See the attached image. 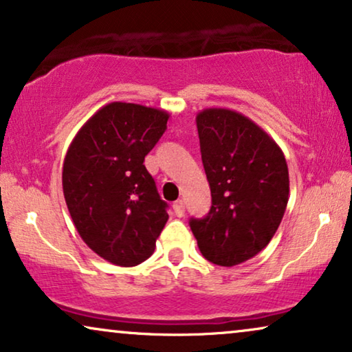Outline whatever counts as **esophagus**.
I'll return each instance as SVG.
<instances>
[{
    "mask_svg": "<svg viewBox=\"0 0 352 352\" xmlns=\"http://www.w3.org/2000/svg\"><path fill=\"white\" fill-rule=\"evenodd\" d=\"M173 212H175L177 217H182V215L185 214V203L184 199H179L173 203Z\"/></svg>",
    "mask_w": 352,
    "mask_h": 352,
    "instance_id": "obj_1",
    "label": "esophagus"
}]
</instances>
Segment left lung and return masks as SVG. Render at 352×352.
I'll return each mask as SVG.
<instances>
[{
	"label": "left lung",
	"instance_id": "left-lung-1",
	"mask_svg": "<svg viewBox=\"0 0 352 352\" xmlns=\"http://www.w3.org/2000/svg\"><path fill=\"white\" fill-rule=\"evenodd\" d=\"M201 159L212 206L191 219L206 259L232 267L269 245L288 204L287 159L277 143L246 116L209 107L196 116Z\"/></svg>",
	"mask_w": 352,
	"mask_h": 352
}]
</instances>
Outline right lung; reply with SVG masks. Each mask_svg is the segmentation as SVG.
<instances>
[{"mask_svg":"<svg viewBox=\"0 0 352 352\" xmlns=\"http://www.w3.org/2000/svg\"><path fill=\"white\" fill-rule=\"evenodd\" d=\"M167 120L162 109L109 102L78 130L64 157L63 191L72 222L87 246L111 264L146 261L168 219L143 164Z\"/></svg>","mask_w":352,"mask_h":352,"instance_id":"obj_1","label":"right lung"}]
</instances>
